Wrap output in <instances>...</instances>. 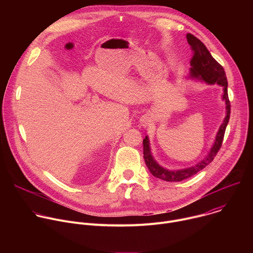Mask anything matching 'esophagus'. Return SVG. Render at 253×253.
Listing matches in <instances>:
<instances>
[{
  "mask_svg": "<svg viewBox=\"0 0 253 253\" xmlns=\"http://www.w3.org/2000/svg\"><path fill=\"white\" fill-rule=\"evenodd\" d=\"M142 124H143V126L147 125V124H148V123H147V120H142Z\"/></svg>",
  "mask_w": 253,
  "mask_h": 253,
  "instance_id": "34e87169",
  "label": "esophagus"
}]
</instances>
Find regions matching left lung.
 <instances>
[{
	"mask_svg": "<svg viewBox=\"0 0 253 253\" xmlns=\"http://www.w3.org/2000/svg\"><path fill=\"white\" fill-rule=\"evenodd\" d=\"M187 42L191 46V49L193 51V57L190 61V73H189V78L191 79H197L200 81H203L209 85L213 84H217L223 87V95L222 99L225 101L226 105V115L225 118L222 122V124L219 127V130L216 134L214 144L212 145L210 151L208 152L207 156L201 160L198 164L184 168V169H179V170H168L166 168H163L160 166L155 159L153 158L150 150V143H149V138L146 136L143 140V154H144V160H145V163L151 172V174L159 179L164 180V181H169V182H178V181H182L184 179H187L203 168H205L217 154L218 150L220 149L222 145V141L224 138V133L226 126L229 121L230 117V102L228 99V93H227V78L225 71L223 67L216 61L205 45L197 39L195 36L192 34H187L186 35Z\"/></svg>",
	"mask_w": 253,
	"mask_h": 253,
	"instance_id": "obj_1",
	"label": "left lung"
}]
</instances>
